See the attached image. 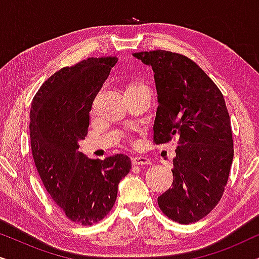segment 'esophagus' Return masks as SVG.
<instances>
[{
  "mask_svg": "<svg viewBox=\"0 0 259 259\" xmlns=\"http://www.w3.org/2000/svg\"><path fill=\"white\" fill-rule=\"evenodd\" d=\"M132 164L136 166H144V165H150L151 160L146 157H133L132 158Z\"/></svg>",
  "mask_w": 259,
  "mask_h": 259,
  "instance_id": "1",
  "label": "esophagus"
}]
</instances>
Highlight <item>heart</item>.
Returning <instances> with one entry per match:
<instances>
[{"label": "heart", "instance_id": "b5f03b06", "mask_svg": "<svg viewBox=\"0 0 259 259\" xmlns=\"http://www.w3.org/2000/svg\"><path fill=\"white\" fill-rule=\"evenodd\" d=\"M140 84H144V83H140V82H131V83H128V84H127L126 90H130V88H132V87H137V86H140Z\"/></svg>", "mask_w": 259, "mask_h": 259}]
</instances>
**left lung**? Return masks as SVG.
I'll return each mask as SVG.
<instances>
[{
	"label": "left lung",
	"mask_w": 259,
	"mask_h": 259,
	"mask_svg": "<svg viewBox=\"0 0 259 259\" xmlns=\"http://www.w3.org/2000/svg\"><path fill=\"white\" fill-rule=\"evenodd\" d=\"M152 66L158 93L153 126L155 145L177 139L173 184L158 197L169 219L190 224L219 203L233 159L230 115L211 77L187 56L168 51L134 53Z\"/></svg>",
	"instance_id": "1"
}]
</instances>
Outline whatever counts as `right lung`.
I'll return each mask as SVG.
<instances>
[{"mask_svg": "<svg viewBox=\"0 0 259 259\" xmlns=\"http://www.w3.org/2000/svg\"><path fill=\"white\" fill-rule=\"evenodd\" d=\"M116 61V56H100L63 67L31 102L30 145L38 176L66 217L84 226L108 214L119 182L132 167L125 154L94 160L77 151V140L87 136L92 104Z\"/></svg>", "mask_w": 259, "mask_h": 259, "instance_id": "obj_1", "label": "right lung"}]
</instances>
